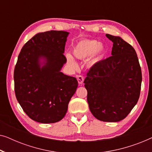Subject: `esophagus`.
Returning a JSON list of instances; mask_svg holds the SVG:
<instances>
[{
    "label": "esophagus",
    "mask_w": 152,
    "mask_h": 152,
    "mask_svg": "<svg viewBox=\"0 0 152 152\" xmlns=\"http://www.w3.org/2000/svg\"><path fill=\"white\" fill-rule=\"evenodd\" d=\"M77 79L79 84H83V82H84V77H83V76L78 75L77 77Z\"/></svg>",
    "instance_id": "esophagus-1"
}]
</instances>
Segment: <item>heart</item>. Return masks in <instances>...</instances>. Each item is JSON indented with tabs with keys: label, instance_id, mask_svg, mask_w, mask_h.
<instances>
[{
	"label": "heart",
	"instance_id": "obj_1",
	"mask_svg": "<svg viewBox=\"0 0 152 152\" xmlns=\"http://www.w3.org/2000/svg\"><path fill=\"white\" fill-rule=\"evenodd\" d=\"M104 51V48L98 41L91 39H82L75 43L72 48V52L75 57L79 59L84 60L89 57V64L91 65L96 63L100 59ZM68 63L73 67H76L77 64L73 57L70 54L66 55Z\"/></svg>",
	"mask_w": 152,
	"mask_h": 152
}]
</instances>
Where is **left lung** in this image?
<instances>
[{
  "instance_id": "obj_1",
  "label": "left lung",
  "mask_w": 152,
  "mask_h": 152,
  "mask_svg": "<svg viewBox=\"0 0 152 152\" xmlns=\"http://www.w3.org/2000/svg\"><path fill=\"white\" fill-rule=\"evenodd\" d=\"M106 36L113 43L112 56L95 64L84 83L93 115L101 121L118 122L138 102L142 72L137 54L129 43L119 37Z\"/></svg>"
}]
</instances>
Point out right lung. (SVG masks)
<instances>
[{
	"instance_id": "add662e5",
	"label": "right lung",
	"mask_w": 152,
	"mask_h": 152,
	"mask_svg": "<svg viewBox=\"0 0 152 152\" xmlns=\"http://www.w3.org/2000/svg\"><path fill=\"white\" fill-rule=\"evenodd\" d=\"M68 34L57 30L39 33L18 55L14 72L15 95L25 113L36 122L60 121L78 86L75 77L60 72L66 62L64 53ZM41 56L47 63L41 68Z\"/></svg>"
}]
</instances>
